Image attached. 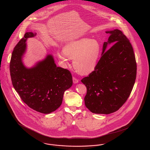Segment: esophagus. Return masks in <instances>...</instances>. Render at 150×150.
I'll return each instance as SVG.
<instances>
[{"mask_svg": "<svg viewBox=\"0 0 150 150\" xmlns=\"http://www.w3.org/2000/svg\"><path fill=\"white\" fill-rule=\"evenodd\" d=\"M72 80H73V83L74 84H76V83H78L79 82V80L77 78H76L75 77L73 76L72 77Z\"/></svg>", "mask_w": 150, "mask_h": 150, "instance_id": "obj_1", "label": "esophagus"}]
</instances>
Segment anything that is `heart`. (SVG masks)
<instances>
[{
    "label": "heart",
    "instance_id": "heart-1",
    "mask_svg": "<svg viewBox=\"0 0 150 150\" xmlns=\"http://www.w3.org/2000/svg\"><path fill=\"white\" fill-rule=\"evenodd\" d=\"M101 47L97 40L83 38L66 44L64 52L58 53L59 58L64 64L69 59L73 60L75 71L81 75H87L96 69L100 58Z\"/></svg>",
    "mask_w": 150,
    "mask_h": 150
}]
</instances>
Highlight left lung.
<instances>
[{
    "mask_svg": "<svg viewBox=\"0 0 150 150\" xmlns=\"http://www.w3.org/2000/svg\"><path fill=\"white\" fill-rule=\"evenodd\" d=\"M104 42L94 70L81 80L86 87L85 105L92 112L109 114L117 111L132 92L137 75L136 57L131 43L115 29ZM113 45L106 51L107 45Z\"/></svg>",
    "mask_w": 150,
    "mask_h": 150,
    "instance_id": "obj_1",
    "label": "left lung"
}]
</instances>
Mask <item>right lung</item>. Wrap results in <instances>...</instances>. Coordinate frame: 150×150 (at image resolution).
<instances>
[{"label": "right lung", "instance_id": "obj_1", "mask_svg": "<svg viewBox=\"0 0 150 150\" xmlns=\"http://www.w3.org/2000/svg\"><path fill=\"white\" fill-rule=\"evenodd\" d=\"M35 35L26 33L15 46L9 64L10 74L21 100L34 110L47 114L61 105L64 91L72 85V78L69 70L56 66L51 55L33 68L24 66L22 57L26 50L25 42Z\"/></svg>", "mask_w": 150, "mask_h": 150}]
</instances>
